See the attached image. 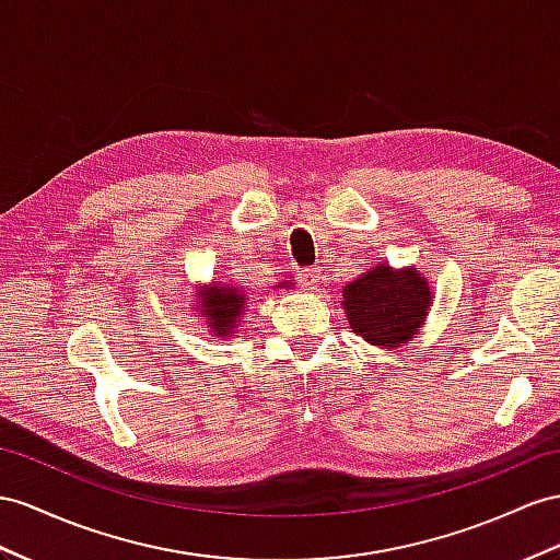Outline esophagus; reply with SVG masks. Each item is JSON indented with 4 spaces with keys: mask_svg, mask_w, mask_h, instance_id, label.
<instances>
[{
    "mask_svg": "<svg viewBox=\"0 0 560 560\" xmlns=\"http://www.w3.org/2000/svg\"><path fill=\"white\" fill-rule=\"evenodd\" d=\"M319 281H322V269L319 267L303 269V275H300V283H303L307 291H317Z\"/></svg>",
    "mask_w": 560,
    "mask_h": 560,
    "instance_id": "1",
    "label": "esophagus"
}]
</instances>
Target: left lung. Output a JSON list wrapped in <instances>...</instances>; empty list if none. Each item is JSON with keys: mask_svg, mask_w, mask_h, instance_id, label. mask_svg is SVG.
I'll use <instances>...</instances> for the list:
<instances>
[{"mask_svg": "<svg viewBox=\"0 0 560 560\" xmlns=\"http://www.w3.org/2000/svg\"><path fill=\"white\" fill-rule=\"evenodd\" d=\"M433 293L417 267L376 265L342 289V310L357 336L383 350L405 346L421 331Z\"/></svg>", "mask_w": 560, "mask_h": 560, "instance_id": "8db88e82", "label": "left lung"}]
</instances>
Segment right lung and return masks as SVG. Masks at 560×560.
Instances as JSON below:
<instances>
[{
    "instance_id": "obj_1",
    "label": "right lung",
    "mask_w": 560,
    "mask_h": 560,
    "mask_svg": "<svg viewBox=\"0 0 560 560\" xmlns=\"http://www.w3.org/2000/svg\"><path fill=\"white\" fill-rule=\"evenodd\" d=\"M285 283H277V289H283ZM246 293L238 291L232 283L212 281L206 291L196 293V312L203 317L210 334L218 338H229L241 322V314L246 312Z\"/></svg>"
}]
</instances>
